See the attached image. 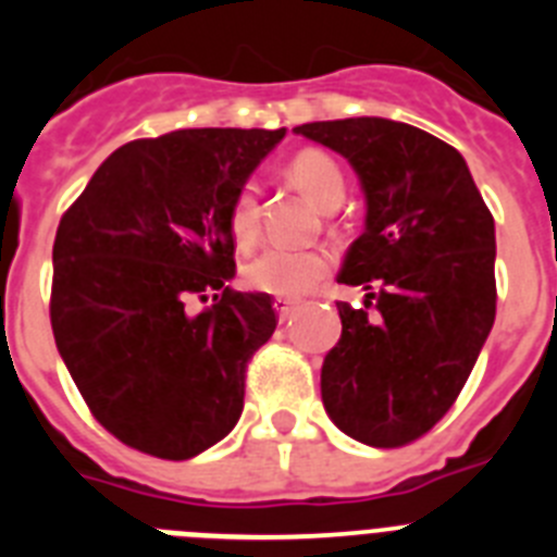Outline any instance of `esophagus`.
<instances>
[{"mask_svg": "<svg viewBox=\"0 0 557 557\" xmlns=\"http://www.w3.org/2000/svg\"><path fill=\"white\" fill-rule=\"evenodd\" d=\"M273 307L278 312V321H287V318H293L295 309H298V301H293V298H275Z\"/></svg>", "mask_w": 557, "mask_h": 557, "instance_id": "esophagus-1", "label": "esophagus"}]
</instances>
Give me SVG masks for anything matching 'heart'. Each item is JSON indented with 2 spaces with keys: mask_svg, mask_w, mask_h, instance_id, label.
<instances>
[{
  "mask_svg": "<svg viewBox=\"0 0 557 557\" xmlns=\"http://www.w3.org/2000/svg\"><path fill=\"white\" fill-rule=\"evenodd\" d=\"M289 178L307 191L309 198L326 209L334 198H343V172L321 150H301L287 166ZM231 234L239 245L256 239L259 231V189L253 181L236 189L228 209ZM332 268V253L323 248H284L270 245L245 264V282L259 293L278 298H298L309 293Z\"/></svg>",
  "mask_w": 557,
  "mask_h": 557,
  "instance_id": "obj_1",
  "label": "heart"
}]
</instances>
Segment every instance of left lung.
<instances>
[{
    "label": "left lung",
    "mask_w": 557,
    "mask_h": 557,
    "mask_svg": "<svg viewBox=\"0 0 557 557\" xmlns=\"http://www.w3.org/2000/svg\"><path fill=\"white\" fill-rule=\"evenodd\" d=\"M295 133L348 159L368 206L337 275L368 289L366 307L337 304L323 407L359 444H412L455 405L494 326V218L466 159L421 127L357 116Z\"/></svg>",
    "instance_id": "left-lung-1"
}]
</instances>
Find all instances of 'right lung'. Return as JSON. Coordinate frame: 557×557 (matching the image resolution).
<instances>
[{"label":"right lung","instance_id":"1","mask_svg":"<svg viewBox=\"0 0 557 557\" xmlns=\"http://www.w3.org/2000/svg\"><path fill=\"white\" fill-rule=\"evenodd\" d=\"M191 127L113 150L52 245V334L91 416L122 444L189 460L243 416L248 359L275 332L268 293H236L228 209L284 139ZM215 293L191 315L185 304Z\"/></svg>","mask_w":557,"mask_h":557}]
</instances>
